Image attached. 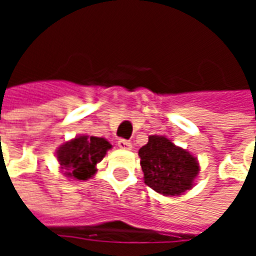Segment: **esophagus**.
<instances>
[{
    "label": "esophagus",
    "instance_id": "34e87169",
    "mask_svg": "<svg viewBox=\"0 0 256 256\" xmlns=\"http://www.w3.org/2000/svg\"><path fill=\"white\" fill-rule=\"evenodd\" d=\"M118 146H119L120 150H132V142L128 141V140L120 138L118 141Z\"/></svg>",
    "mask_w": 256,
    "mask_h": 256
}]
</instances>
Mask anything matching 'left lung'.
<instances>
[{
  "instance_id": "obj_1",
  "label": "left lung",
  "mask_w": 256,
  "mask_h": 256,
  "mask_svg": "<svg viewBox=\"0 0 256 256\" xmlns=\"http://www.w3.org/2000/svg\"><path fill=\"white\" fill-rule=\"evenodd\" d=\"M138 156L145 184L158 193L178 196L193 186L198 172L196 158L164 136H150Z\"/></svg>"
}]
</instances>
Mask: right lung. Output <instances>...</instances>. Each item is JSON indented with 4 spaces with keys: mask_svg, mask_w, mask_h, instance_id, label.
<instances>
[{
    "mask_svg": "<svg viewBox=\"0 0 256 256\" xmlns=\"http://www.w3.org/2000/svg\"><path fill=\"white\" fill-rule=\"evenodd\" d=\"M112 145L106 138L79 136L58 150V160L66 177L86 181L97 172L96 164L106 156Z\"/></svg>",
    "mask_w": 256,
    "mask_h": 256,
    "instance_id": "obj_1",
    "label": "right lung"
}]
</instances>
